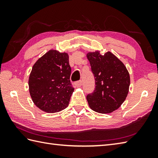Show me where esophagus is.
Segmentation results:
<instances>
[{"mask_svg":"<svg viewBox=\"0 0 158 158\" xmlns=\"http://www.w3.org/2000/svg\"><path fill=\"white\" fill-rule=\"evenodd\" d=\"M75 85L77 88H79V87H81L82 85V81H76L75 83Z\"/></svg>","mask_w":158,"mask_h":158,"instance_id":"34e87169","label":"esophagus"}]
</instances>
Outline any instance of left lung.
Wrapping results in <instances>:
<instances>
[{
	"label": "left lung",
	"instance_id": "1",
	"mask_svg": "<svg viewBox=\"0 0 158 158\" xmlns=\"http://www.w3.org/2000/svg\"><path fill=\"white\" fill-rule=\"evenodd\" d=\"M87 57L95 79V89L87 96L89 106L99 113H110L117 109L129 92V73L122 62L107 52H89Z\"/></svg>",
	"mask_w": 158,
	"mask_h": 158
}]
</instances>
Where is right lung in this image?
Segmentation results:
<instances>
[{
    "mask_svg": "<svg viewBox=\"0 0 158 158\" xmlns=\"http://www.w3.org/2000/svg\"><path fill=\"white\" fill-rule=\"evenodd\" d=\"M70 73L68 53L52 49L40 58L33 66L28 80L35 105L50 113L66 109L74 91Z\"/></svg>",
    "mask_w": 158,
    "mask_h": 158,
    "instance_id": "obj_1",
    "label": "right lung"
}]
</instances>
